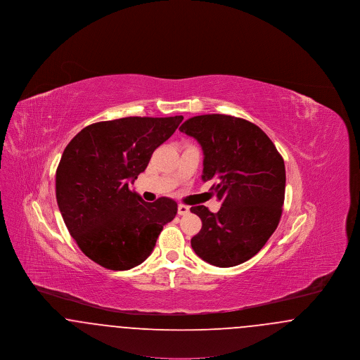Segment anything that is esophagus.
I'll list each match as a JSON object with an SVG mask.
<instances>
[{
  "label": "esophagus",
  "instance_id": "obj_1",
  "mask_svg": "<svg viewBox=\"0 0 360 360\" xmlns=\"http://www.w3.org/2000/svg\"><path fill=\"white\" fill-rule=\"evenodd\" d=\"M188 212H190V207L188 205H184V204L178 205V214L179 216H186Z\"/></svg>",
  "mask_w": 360,
  "mask_h": 360
}]
</instances>
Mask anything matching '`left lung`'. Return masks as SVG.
Segmentation results:
<instances>
[{"label": "left lung", "mask_w": 360, "mask_h": 360, "mask_svg": "<svg viewBox=\"0 0 360 360\" xmlns=\"http://www.w3.org/2000/svg\"><path fill=\"white\" fill-rule=\"evenodd\" d=\"M179 131L204 151V181L221 207L191 206L201 231L191 239L194 252L217 267H232L255 257L274 233L285 201L286 172L274 143L257 125L226 115H202Z\"/></svg>", "instance_id": "8db88e82"}]
</instances>
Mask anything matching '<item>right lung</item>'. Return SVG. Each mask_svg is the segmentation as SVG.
<instances>
[{"instance_id":"add662e5","label":"right lung","mask_w":360,"mask_h":360,"mask_svg":"<svg viewBox=\"0 0 360 360\" xmlns=\"http://www.w3.org/2000/svg\"><path fill=\"white\" fill-rule=\"evenodd\" d=\"M184 120L124 117L87 125L65 148L56 169V201L86 257L105 269L124 271L151 255L176 202L160 197L146 202L131 191L155 150Z\"/></svg>"}]
</instances>
